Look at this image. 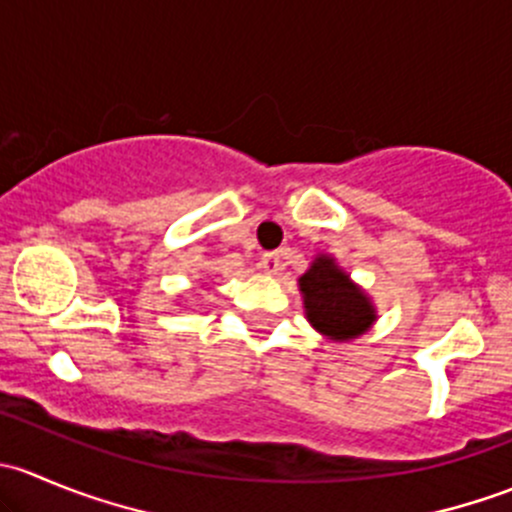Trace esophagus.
Listing matches in <instances>:
<instances>
[{
	"mask_svg": "<svg viewBox=\"0 0 512 512\" xmlns=\"http://www.w3.org/2000/svg\"><path fill=\"white\" fill-rule=\"evenodd\" d=\"M282 257H285V252H265L260 260V267L267 272V275H277V272L285 267Z\"/></svg>",
	"mask_w": 512,
	"mask_h": 512,
	"instance_id": "1",
	"label": "esophagus"
}]
</instances>
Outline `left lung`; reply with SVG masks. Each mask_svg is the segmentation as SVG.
<instances>
[{"instance_id": "8db88e82", "label": "left lung", "mask_w": 512, "mask_h": 512, "mask_svg": "<svg viewBox=\"0 0 512 512\" xmlns=\"http://www.w3.org/2000/svg\"><path fill=\"white\" fill-rule=\"evenodd\" d=\"M304 294L307 319L337 342L359 337L374 322V309L361 289H356L334 260L319 257L307 275L299 280Z\"/></svg>"}]
</instances>
